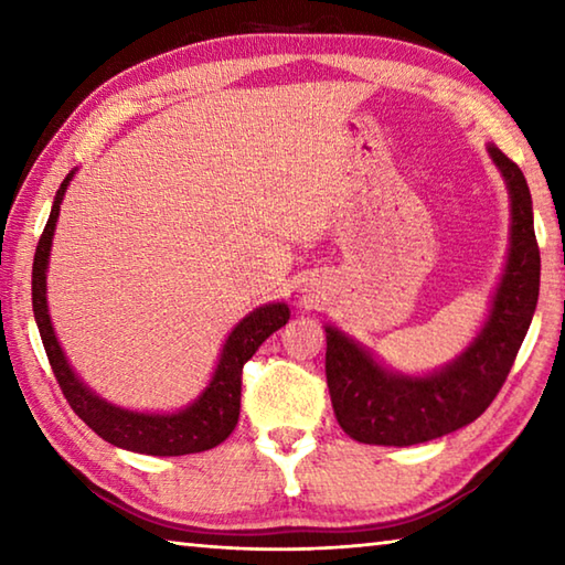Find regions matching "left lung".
Masks as SVG:
<instances>
[{
  "label": "left lung",
  "instance_id": "obj_1",
  "mask_svg": "<svg viewBox=\"0 0 565 565\" xmlns=\"http://www.w3.org/2000/svg\"><path fill=\"white\" fill-rule=\"evenodd\" d=\"M511 199L503 274L481 331L454 361L428 374H401L349 333L327 323V384L339 426L353 441L414 446L458 431L491 406L531 327L541 284L533 202L523 171L489 145Z\"/></svg>",
  "mask_w": 565,
  "mask_h": 565
}]
</instances>
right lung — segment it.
Masks as SVG:
<instances>
[{
  "label": "right lung",
  "mask_w": 565,
  "mask_h": 565,
  "mask_svg": "<svg viewBox=\"0 0 565 565\" xmlns=\"http://www.w3.org/2000/svg\"><path fill=\"white\" fill-rule=\"evenodd\" d=\"M76 169L66 174L62 186L56 189L50 222H46L40 244H36L34 266H32V309L34 321L40 327L46 356H50L52 371L60 381L64 398L70 401L74 414L87 424L94 434L102 436L127 451L147 456H184L209 451V448L226 441L228 434L236 428L238 408H242V369L244 363L259 351L262 343L279 331L289 321V303L274 301L259 309L248 311L236 323L224 341L218 353L216 369L209 379L206 388L189 406L179 411H131L102 398L97 391L89 388L79 374L72 369L70 359L56 339L50 303H46V269H50L52 238L60 218V206L66 194V186L74 179Z\"/></svg>",
  "instance_id": "1"
}]
</instances>
